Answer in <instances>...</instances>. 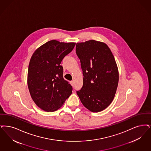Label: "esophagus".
Masks as SVG:
<instances>
[{
  "instance_id": "1",
  "label": "esophagus",
  "mask_w": 151,
  "mask_h": 151,
  "mask_svg": "<svg viewBox=\"0 0 151 151\" xmlns=\"http://www.w3.org/2000/svg\"><path fill=\"white\" fill-rule=\"evenodd\" d=\"M70 83L71 84V85L72 86H73V84H73V81H71L70 82Z\"/></svg>"
}]
</instances>
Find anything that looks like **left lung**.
Here are the masks:
<instances>
[{
	"label": "left lung",
	"instance_id": "obj_1",
	"mask_svg": "<svg viewBox=\"0 0 151 151\" xmlns=\"http://www.w3.org/2000/svg\"><path fill=\"white\" fill-rule=\"evenodd\" d=\"M76 51L84 76L83 87L77 94L89 111H102L112 102L118 86L114 56L106 44L94 40L78 42Z\"/></svg>",
	"mask_w": 151,
	"mask_h": 151
}]
</instances>
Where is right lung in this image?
Here are the masks:
<instances>
[{
	"instance_id": "1",
	"label": "right lung",
	"mask_w": 151,
	"mask_h": 151,
	"mask_svg": "<svg viewBox=\"0 0 151 151\" xmlns=\"http://www.w3.org/2000/svg\"><path fill=\"white\" fill-rule=\"evenodd\" d=\"M75 44L52 40L37 49L31 56L28 88L33 101L45 111L53 112L60 109L72 94V86L64 80L60 63Z\"/></svg>"
}]
</instances>
